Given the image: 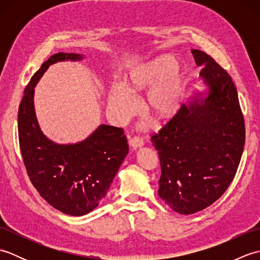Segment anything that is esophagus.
<instances>
[{"mask_svg": "<svg viewBox=\"0 0 260 260\" xmlns=\"http://www.w3.org/2000/svg\"><path fill=\"white\" fill-rule=\"evenodd\" d=\"M129 145L132 148H137V147H141L144 145V141H143L141 137H133V139H131L129 141Z\"/></svg>", "mask_w": 260, "mask_h": 260, "instance_id": "1", "label": "esophagus"}]
</instances>
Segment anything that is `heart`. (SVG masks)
Returning a JSON list of instances; mask_svg holds the SVG:
<instances>
[{"instance_id": "b5f03b06", "label": "heart", "mask_w": 260, "mask_h": 260, "mask_svg": "<svg viewBox=\"0 0 260 260\" xmlns=\"http://www.w3.org/2000/svg\"><path fill=\"white\" fill-rule=\"evenodd\" d=\"M147 91L144 107L154 118L168 121L182 108L185 97V76L175 59L169 54L157 56L132 69L125 76L124 85L110 88L108 110L117 121H124L135 113L133 97Z\"/></svg>"}]
</instances>
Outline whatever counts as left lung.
<instances>
[{"mask_svg": "<svg viewBox=\"0 0 260 260\" xmlns=\"http://www.w3.org/2000/svg\"><path fill=\"white\" fill-rule=\"evenodd\" d=\"M209 87L183 105L151 140L161 164L158 196L181 214L211 206L233 182L245 146V120L229 74L212 57L191 50Z\"/></svg>", "mask_w": 260, "mask_h": 260, "instance_id": "8db88e82", "label": "left lung"}]
</instances>
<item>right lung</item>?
Returning a JSON list of instances; mask_svg holds the SVG:
<instances>
[{
	"label": "right lung",
	"instance_id": "right-lung-1",
	"mask_svg": "<svg viewBox=\"0 0 260 260\" xmlns=\"http://www.w3.org/2000/svg\"><path fill=\"white\" fill-rule=\"evenodd\" d=\"M82 58L59 52L43 62L24 89L18 114L20 150L31 183L50 206L76 217L98 206L128 153L119 127L101 125L85 141L68 145L50 141L39 127L33 105L37 82L49 66Z\"/></svg>",
	"mask_w": 260,
	"mask_h": 260
}]
</instances>
